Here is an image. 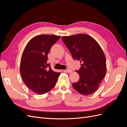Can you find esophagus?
Segmentation results:
<instances>
[{"label":"esophagus","mask_w":127,"mask_h":127,"mask_svg":"<svg viewBox=\"0 0 127 127\" xmlns=\"http://www.w3.org/2000/svg\"><path fill=\"white\" fill-rule=\"evenodd\" d=\"M66 71L67 72V73H71L72 72V70L70 69H67L66 70Z\"/></svg>","instance_id":"esophagus-1"}]
</instances>
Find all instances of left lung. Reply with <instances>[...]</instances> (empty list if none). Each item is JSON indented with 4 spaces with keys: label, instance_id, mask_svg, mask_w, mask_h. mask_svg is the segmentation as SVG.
Wrapping results in <instances>:
<instances>
[{
    "label": "left lung",
    "instance_id": "left-lung-1",
    "mask_svg": "<svg viewBox=\"0 0 127 127\" xmlns=\"http://www.w3.org/2000/svg\"><path fill=\"white\" fill-rule=\"evenodd\" d=\"M62 40L75 60L81 65L77 82L72 84L79 93L88 95L97 90L106 72V58L100 45L95 39L85 34L62 37Z\"/></svg>",
    "mask_w": 127,
    "mask_h": 127
}]
</instances>
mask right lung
<instances>
[{
	"label": "right lung",
	"instance_id": "obj_1",
	"mask_svg": "<svg viewBox=\"0 0 127 127\" xmlns=\"http://www.w3.org/2000/svg\"><path fill=\"white\" fill-rule=\"evenodd\" d=\"M60 37L45 34L34 37L22 53L20 64L22 78L27 87L36 94H44L52 90L60 74L53 71L47 63L49 51Z\"/></svg>",
	"mask_w": 127,
	"mask_h": 127
}]
</instances>
